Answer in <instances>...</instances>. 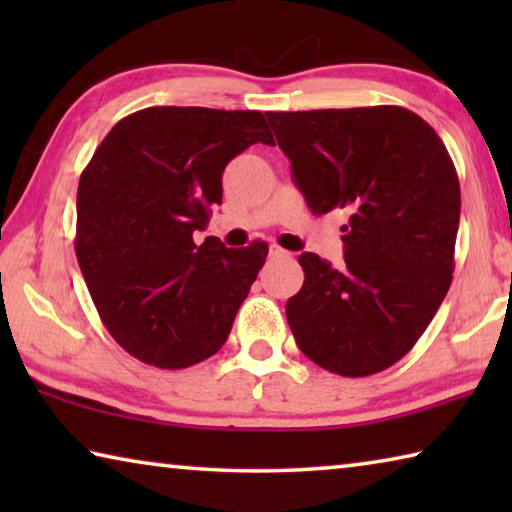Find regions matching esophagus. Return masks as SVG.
Returning a JSON list of instances; mask_svg holds the SVG:
<instances>
[{
  "label": "esophagus",
  "instance_id": "1",
  "mask_svg": "<svg viewBox=\"0 0 512 512\" xmlns=\"http://www.w3.org/2000/svg\"><path fill=\"white\" fill-rule=\"evenodd\" d=\"M291 253L289 250H284V248H280V246H271V257L273 259H282V257H289Z\"/></svg>",
  "mask_w": 512,
  "mask_h": 512
}]
</instances>
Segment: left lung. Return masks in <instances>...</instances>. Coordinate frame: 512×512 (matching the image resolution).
Listing matches in <instances>:
<instances>
[{
	"label": "left lung",
	"mask_w": 512,
	"mask_h": 512,
	"mask_svg": "<svg viewBox=\"0 0 512 512\" xmlns=\"http://www.w3.org/2000/svg\"><path fill=\"white\" fill-rule=\"evenodd\" d=\"M309 210L350 212L343 259L298 262L287 302L298 348L320 368L368 377L409 352L454 273L461 187L436 131L400 106L266 112Z\"/></svg>",
	"instance_id": "left-lung-1"
}]
</instances>
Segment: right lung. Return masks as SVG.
Here are the masks:
<instances>
[{
    "label": "right lung",
    "instance_id": "obj_1",
    "mask_svg": "<svg viewBox=\"0 0 512 512\" xmlns=\"http://www.w3.org/2000/svg\"><path fill=\"white\" fill-rule=\"evenodd\" d=\"M273 144L257 110L155 106L112 126L81 173L76 259L99 316L121 348L164 370L221 350L264 266L268 246L207 237L225 164Z\"/></svg>",
    "mask_w": 512,
    "mask_h": 512
}]
</instances>
